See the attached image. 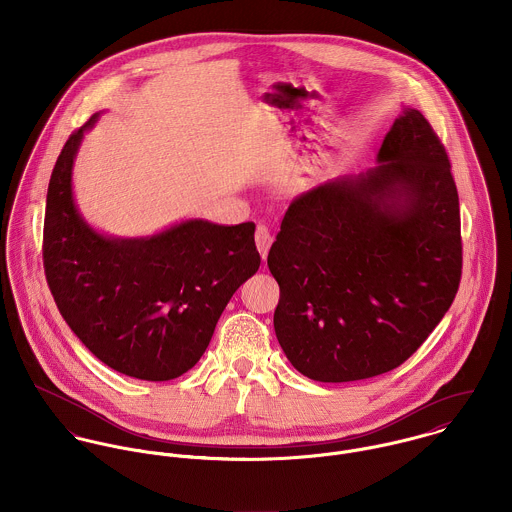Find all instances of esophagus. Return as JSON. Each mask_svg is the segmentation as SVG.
Returning a JSON list of instances; mask_svg holds the SVG:
<instances>
[{
    "label": "esophagus",
    "mask_w": 512,
    "mask_h": 512,
    "mask_svg": "<svg viewBox=\"0 0 512 512\" xmlns=\"http://www.w3.org/2000/svg\"><path fill=\"white\" fill-rule=\"evenodd\" d=\"M254 240H256V248H258L260 256L266 260V256L270 252V246H272V234L268 232L266 226H258L256 232H254Z\"/></svg>",
    "instance_id": "esophagus-1"
}]
</instances>
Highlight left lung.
I'll list each match as a JSON object with an SVG mask.
<instances>
[{
  "mask_svg": "<svg viewBox=\"0 0 512 512\" xmlns=\"http://www.w3.org/2000/svg\"><path fill=\"white\" fill-rule=\"evenodd\" d=\"M376 161L292 201L268 254L280 286L276 337L293 368L317 382L402 365L459 290L457 187L422 112L404 108Z\"/></svg>",
  "mask_w": 512,
  "mask_h": 512,
  "instance_id": "left-lung-1",
  "label": "left lung"
}]
</instances>
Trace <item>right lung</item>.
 <instances>
[{
  "label": "right lung",
  "mask_w": 512,
  "mask_h": 512,
  "mask_svg": "<svg viewBox=\"0 0 512 512\" xmlns=\"http://www.w3.org/2000/svg\"><path fill=\"white\" fill-rule=\"evenodd\" d=\"M96 120L71 134L49 181L47 284L96 359L140 380H171L199 363L232 293L258 272L256 226L195 219L147 238L98 234L73 199L74 157Z\"/></svg>",
  "instance_id": "right-lung-1"
}]
</instances>
